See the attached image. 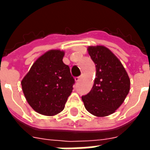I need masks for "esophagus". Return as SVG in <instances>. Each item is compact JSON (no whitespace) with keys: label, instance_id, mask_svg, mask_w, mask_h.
Instances as JSON below:
<instances>
[{"label":"esophagus","instance_id":"1","mask_svg":"<svg viewBox=\"0 0 150 150\" xmlns=\"http://www.w3.org/2000/svg\"><path fill=\"white\" fill-rule=\"evenodd\" d=\"M83 75H80V76H79V77H76V78L75 79V81H76V82H79V81H80V80H81V79L83 78Z\"/></svg>","mask_w":150,"mask_h":150}]
</instances>
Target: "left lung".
<instances>
[{"label": "left lung", "mask_w": 150, "mask_h": 150, "mask_svg": "<svg viewBox=\"0 0 150 150\" xmlns=\"http://www.w3.org/2000/svg\"><path fill=\"white\" fill-rule=\"evenodd\" d=\"M88 50L96 73L93 87L82 96V100L92 115L108 116L115 112L129 94L130 79L122 63L107 47L89 46Z\"/></svg>", "instance_id": "left-lung-1"}]
</instances>
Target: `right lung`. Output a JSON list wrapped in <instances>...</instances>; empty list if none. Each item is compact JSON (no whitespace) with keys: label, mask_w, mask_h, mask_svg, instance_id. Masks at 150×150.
<instances>
[{"label":"right lung","mask_w":150,"mask_h":150,"mask_svg":"<svg viewBox=\"0 0 150 150\" xmlns=\"http://www.w3.org/2000/svg\"><path fill=\"white\" fill-rule=\"evenodd\" d=\"M64 52L51 50L35 61L21 80L26 100L35 112L54 116L65 107L73 90L75 79L62 62Z\"/></svg>","instance_id":"add662e5"}]
</instances>
